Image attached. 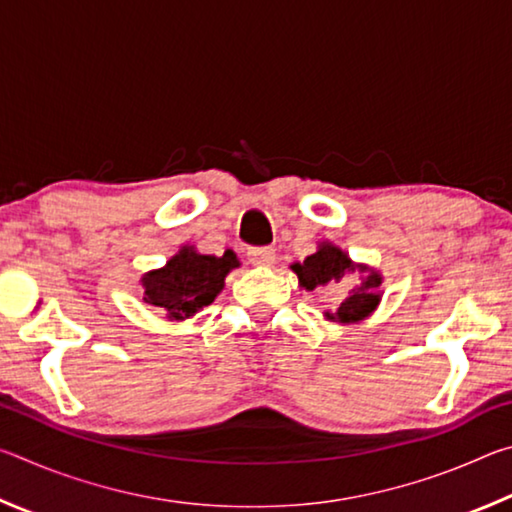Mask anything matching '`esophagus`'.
<instances>
[{
  "label": "esophagus",
  "instance_id": "34e87169",
  "mask_svg": "<svg viewBox=\"0 0 512 512\" xmlns=\"http://www.w3.org/2000/svg\"><path fill=\"white\" fill-rule=\"evenodd\" d=\"M248 259H250V264L259 266V268L273 266V262H275V250L268 248V246H264V248H250V250H248Z\"/></svg>",
  "mask_w": 512,
  "mask_h": 512
}]
</instances>
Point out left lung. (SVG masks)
<instances>
[{"label": "left lung", "mask_w": 512, "mask_h": 512, "mask_svg": "<svg viewBox=\"0 0 512 512\" xmlns=\"http://www.w3.org/2000/svg\"><path fill=\"white\" fill-rule=\"evenodd\" d=\"M291 271L298 275V284L302 289L314 291L318 287H332V284H339L345 275L359 273V284L348 291V296L336 311H325V318L329 323H341V325H352L361 323L372 311L379 307L381 296V282H384V275H381L375 266L352 262L350 255L345 253L332 241H318L316 253L305 257V262H293Z\"/></svg>", "instance_id": "8db88e82"}]
</instances>
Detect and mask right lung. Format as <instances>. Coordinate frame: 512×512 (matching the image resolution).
I'll use <instances>...</instances> for the list:
<instances>
[{"label":"right lung","mask_w":512,"mask_h":512,"mask_svg":"<svg viewBox=\"0 0 512 512\" xmlns=\"http://www.w3.org/2000/svg\"><path fill=\"white\" fill-rule=\"evenodd\" d=\"M241 262L232 250L221 257L198 253L196 246H180L162 268L142 275L144 305L164 311V318L180 323L212 305L225 287V277Z\"/></svg>","instance_id":"right-lung-1"}]
</instances>
